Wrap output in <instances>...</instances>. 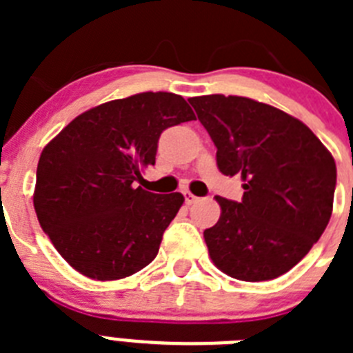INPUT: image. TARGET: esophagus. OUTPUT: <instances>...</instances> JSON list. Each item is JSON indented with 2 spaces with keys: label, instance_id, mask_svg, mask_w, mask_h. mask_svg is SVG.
I'll return each instance as SVG.
<instances>
[{
  "label": "esophagus",
  "instance_id": "obj_1",
  "mask_svg": "<svg viewBox=\"0 0 353 353\" xmlns=\"http://www.w3.org/2000/svg\"><path fill=\"white\" fill-rule=\"evenodd\" d=\"M183 198H185L187 205H192V203H196V201H198V198H196V196L192 194V192H189V191H183Z\"/></svg>",
  "mask_w": 353,
  "mask_h": 353
}]
</instances>
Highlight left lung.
I'll return each mask as SVG.
<instances>
[{
	"mask_svg": "<svg viewBox=\"0 0 353 353\" xmlns=\"http://www.w3.org/2000/svg\"><path fill=\"white\" fill-rule=\"evenodd\" d=\"M217 148V168L240 176L236 203L215 196L221 217L205 230L208 254L240 281L288 272L325 232L332 214L336 162L301 120L248 97L189 99Z\"/></svg>",
	"mask_w": 353,
	"mask_h": 353,
	"instance_id": "obj_1",
	"label": "left lung"
}]
</instances>
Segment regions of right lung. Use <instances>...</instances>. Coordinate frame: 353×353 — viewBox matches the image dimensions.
<instances>
[{"instance_id": "1", "label": "right lung", "mask_w": 353, "mask_h": 353, "mask_svg": "<svg viewBox=\"0 0 353 353\" xmlns=\"http://www.w3.org/2000/svg\"><path fill=\"white\" fill-rule=\"evenodd\" d=\"M191 120L183 97L145 92L84 111L42 150L37 217L77 272L114 281L157 256L183 196L154 194L136 182L155 164L162 130Z\"/></svg>"}]
</instances>
